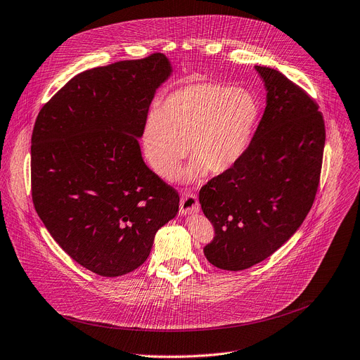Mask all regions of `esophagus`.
I'll return each instance as SVG.
<instances>
[{"label":"esophagus","mask_w":360,"mask_h":360,"mask_svg":"<svg viewBox=\"0 0 360 360\" xmlns=\"http://www.w3.org/2000/svg\"><path fill=\"white\" fill-rule=\"evenodd\" d=\"M199 212H200V205L195 195L187 193V195H184L180 199V213L181 214H191V213H199Z\"/></svg>","instance_id":"obj_1"}]
</instances>
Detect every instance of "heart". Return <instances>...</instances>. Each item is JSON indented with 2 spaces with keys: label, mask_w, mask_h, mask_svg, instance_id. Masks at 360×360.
<instances>
[{
  "label": "heart",
  "mask_w": 360,
  "mask_h": 360,
  "mask_svg": "<svg viewBox=\"0 0 360 360\" xmlns=\"http://www.w3.org/2000/svg\"><path fill=\"white\" fill-rule=\"evenodd\" d=\"M261 109L246 89L217 84H193L165 98L143 129V153L150 167L162 179L177 172L187 154L195 158L180 174L195 181L207 174L233 169L250 148Z\"/></svg>",
  "instance_id": "b5f03b06"
}]
</instances>
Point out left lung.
<instances>
[{"mask_svg":"<svg viewBox=\"0 0 360 360\" xmlns=\"http://www.w3.org/2000/svg\"><path fill=\"white\" fill-rule=\"evenodd\" d=\"M255 70L266 106L254 140L233 169L199 193L214 228L205 257L226 271L266 259L301 226L316 198L326 143L317 103L278 70Z\"/></svg>","mask_w":360,"mask_h":360,"instance_id":"obj_1","label":"left lung"}]
</instances>
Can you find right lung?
Returning <instances> with one entry per match:
<instances>
[{
  "label": "right lung",
  "mask_w": 360,
  "mask_h": 360,
  "mask_svg": "<svg viewBox=\"0 0 360 360\" xmlns=\"http://www.w3.org/2000/svg\"><path fill=\"white\" fill-rule=\"evenodd\" d=\"M172 73L161 53L85 70L36 120V212L62 250L98 275L143 265L157 231L179 212L177 191L147 167L138 144L155 91Z\"/></svg>",
  "instance_id": "add662e5"
}]
</instances>
